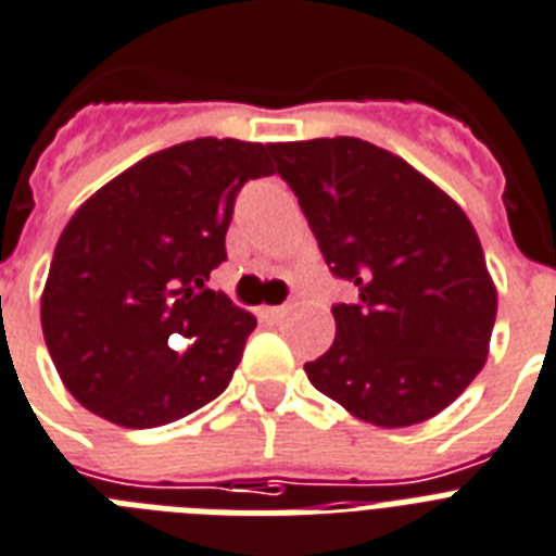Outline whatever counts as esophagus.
Listing matches in <instances>:
<instances>
[{
  "label": "esophagus",
  "mask_w": 556,
  "mask_h": 556,
  "mask_svg": "<svg viewBox=\"0 0 556 556\" xmlns=\"http://www.w3.org/2000/svg\"><path fill=\"white\" fill-rule=\"evenodd\" d=\"M287 312L289 306H258V317L261 320H269V324H273V320H281Z\"/></svg>",
  "instance_id": "obj_1"
}]
</instances>
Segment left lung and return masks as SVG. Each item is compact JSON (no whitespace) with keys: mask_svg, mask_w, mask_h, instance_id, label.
Wrapping results in <instances>:
<instances>
[{"mask_svg":"<svg viewBox=\"0 0 556 556\" xmlns=\"http://www.w3.org/2000/svg\"><path fill=\"white\" fill-rule=\"evenodd\" d=\"M334 278L337 334L303 365L357 419L410 427L441 414L486 363L497 292L467 213L414 165L357 137L273 142Z\"/></svg>","mask_w":556,"mask_h":556,"instance_id":"1","label":"left lung"}]
</instances>
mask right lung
I'll return each instance as SVG.
<instances>
[{"label": "right lung", "instance_id": "right-lung-1", "mask_svg": "<svg viewBox=\"0 0 556 556\" xmlns=\"http://www.w3.org/2000/svg\"><path fill=\"white\" fill-rule=\"evenodd\" d=\"M267 146L179 142L146 156L66 222L41 295V329L66 391L131 430L170 425L230 386L255 317L205 283Z\"/></svg>", "mask_w": 556, "mask_h": 556}]
</instances>
